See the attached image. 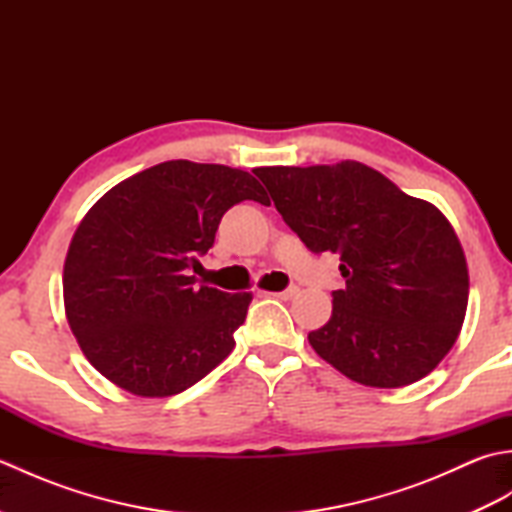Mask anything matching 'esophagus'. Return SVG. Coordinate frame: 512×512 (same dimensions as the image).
<instances>
[{"label": "esophagus", "instance_id": "1", "mask_svg": "<svg viewBox=\"0 0 512 512\" xmlns=\"http://www.w3.org/2000/svg\"><path fill=\"white\" fill-rule=\"evenodd\" d=\"M297 286H292V288H288V290H281V292H268L270 297H279V299H292L297 295Z\"/></svg>", "mask_w": 512, "mask_h": 512}]
</instances>
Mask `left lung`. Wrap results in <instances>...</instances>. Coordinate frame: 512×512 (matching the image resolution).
<instances>
[{
    "instance_id": "1",
    "label": "left lung",
    "mask_w": 512,
    "mask_h": 512,
    "mask_svg": "<svg viewBox=\"0 0 512 512\" xmlns=\"http://www.w3.org/2000/svg\"><path fill=\"white\" fill-rule=\"evenodd\" d=\"M255 176L312 253L341 255L345 288L332 292L330 321L308 334L312 350L367 387H405L433 372L469 303V268L447 215L356 160Z\"/></svg>"
}]
</instances>
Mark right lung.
Listing matches in <instances>:
<instances>
[{
  "mask_svg": "<svg viewBox=\"0 0 512 512\" xmlns=\"http://www.w3.org/2000/svg\"><path fill=\"white\" fill-rule=\"evenodd\" d=\"M268 195L248 171L167 160L118 182L76 226L63 264L65 319L110 383L140 398L189 389L233 352L250 292L195 286L233 204Z\"/></svg>",
  "mask_w": 512,
  "mask_h": 512,
  "instance_id": "1",
  "label": "right lung"
}]
</instances>
